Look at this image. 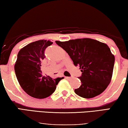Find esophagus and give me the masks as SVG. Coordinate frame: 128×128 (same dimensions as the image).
Listing matches in <instances>:
<instances>
[{
  "instance_id": "34e87169",
  "label": "esophagus",
  "mask_w": 128,
  "mask_h": 128,
  "mask_svg": "<svg viewBox=\"0 0 128 128\" xmlns=\"http://www.w3.org/2000/svg\"><path fill=\"white\" fill-rule=\"evenodd\" d=\"M66 78V79L67 80H70L71 79V78H72V76H66V77H65Z\"/></svg>"
}]
</instances>
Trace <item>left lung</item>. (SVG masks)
Wrapping results in <instances>:
<instances>
[{
	"label": "left lung",
	"mask_w": 128,
	"mask_h": 128,
	"mask_svg": "<svg viewBox=\"0 0 128 128\" xmlns=\"http://www.w3.org/2000/svg\"><path fill=\"white\" fill-rule=\"evenodd\" d=\"M68 53L76 66H79L81 85L74 90L80 97L91 98L100 95L110 84L114 56L107 44L89 38L66 42L56 41Z\"/></svg>",
	"instance_id": "obj_1"
}]
</instances>
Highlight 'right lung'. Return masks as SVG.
<instances>
[{
	"label": "right lung",
	"mask_w": 128,
	"mask_h": 128,
	"mask_svg": "<svg viewBox=\"0 0 128 128\" xmlns=\"http://www.w3.org/2000/svg\"><path fill=\"white\" fill-rule=\"evenodd\" d=\"M52 44L49 40L31 43L19 51L14 68L17 80L23 90L31 97L43 99L54 93L62 78L53 79L43 76L41 61L46 57L44 52Z\"/></svg>",
	"instance_id": "1"
}]
</instances>
